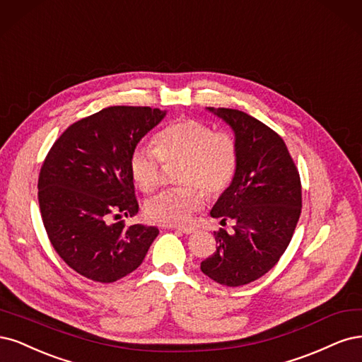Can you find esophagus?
Instances as JSON below:
<instances>
[{
    "label": "esophagus",
    "instance_id": "esophagus-1",
    "mask_svg": "<svg viewBox=\"0 0 362 362\" xmlns=\"http://www.w3.org/2000/svg\"><path fill=\"white\" fill-rule=\"evenodd\" d=\"M174 228L180 233H185V235H191V233L195 231V228H192V227H174Z\"/></svg>",
    "mask_w": 362,
    "mask_h": 362
}]
</instances>
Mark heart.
<instances>
[{
	"label": "heart",
	"instance_id": "b5f03b06",
	"mask_svg": "<svg viewBox=\"0 0 362 362\" xmlns=\"http://www.w3.org/2000/svg\"><path fill=\"white\" fill-rule=\"evenodd\" d=\"M157 153L147 147H136L129 158V173L143 192H153L160 183V160L177 162V183L183 188L168 189L150 198L146 204L148 221L160 226L188 223L191 214L200 209L204 194L223 192L235 176L238 150L235 138L223 131L195 120L182 119L168 124L153 138ZM160 158H158L157 156Z\"/></svg>",
	"mask_w": 362,
	"mask_h": 362
}]
</instances>
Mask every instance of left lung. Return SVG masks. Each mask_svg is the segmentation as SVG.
<instances>
[{"instance_id": "1", "label": "left lung", "mask_w": 362, "mask_h": 362, "mask_svg": "<svg viewBox=\"0 0 362 362\" xmlns=\"http://www.w3.org/2000/svg\"><path fill=\"white\" fill-rule=\"evenodd\" d=\"M207 111L230 126L238 160L211 211L223 226L230 219L233 233H215L218 248L202 262V272L238 287L269 272L288 247L302 207L300 179L283 138L271 127L239 110Z\"/></svg>"}]
</instances>
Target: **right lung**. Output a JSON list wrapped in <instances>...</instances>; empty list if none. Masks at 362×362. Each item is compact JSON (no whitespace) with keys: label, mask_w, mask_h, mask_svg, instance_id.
Segmentation results:
<instances>
[{"label":"right lung","mask_w":362,"mask_h":362,"mask_svg":"<svg viewBox=\"0 0 362 362\" xmlns=\"http://www.w3.org/2000/svg\"><path fill=\"white\" fill-rule=\"evenodd\" d=\"M167 110L110 107L69 126L54 143L39 176L43 226L58 255L83 276L114 283L143 263L159 235L153 226L123 221L136 215L129 158Z\"/></svg>","instance_id":"right-lung-1"}]
</instances>
